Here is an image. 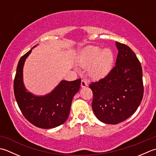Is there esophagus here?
<instances>
[{
  "label": "esophagus",
  "mask_w": 156,
  "mask_h": 156,
  "mask_svg": "<svg viewBox=\"0 0 156 156\" xmlns=\"http://www.w3.org/2000/svg\"><path fill=\"white\" fill-rule=\"evenodd\" d=\"M87 86H88L87 81L84 80H82V81H81V87L84 88V87H87Z\"/></svg>",
  "instance_id": "esophagus-1"
}]
</instances>
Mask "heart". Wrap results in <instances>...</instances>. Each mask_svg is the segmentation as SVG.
<instances>
[{
    "label": "heart",
    "instance_id": "obj_1",
    "mask_svg": "<svg viewBox=\"0 0 156 156\" xmlns=\"http://www.w3.org/2000/svg\"><path fill=\"white\" fill-rule=\"evenodd\" d=\"M114 53L109 48L88 47L82 52L79 64L83 68L89 66L88 74L93 80H99L109 74L114 63Z\"/></svg>",
    "mask_w": 156,
    "mask_h": 156
}]
</instances>
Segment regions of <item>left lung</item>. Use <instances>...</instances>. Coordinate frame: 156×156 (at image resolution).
I'll return each instance as SVG.
<instances>
[{
	"label": "left lung",
	"instance_id": "8db88e82",
	"mask_svg": "<svg viewBox=\"0 0 156 156\" xmlns=\"http://www.w3.org/2000/svg\"><path fill=\"white\" fill-rule=\"evenodd\" d=\"M118 54L115 66L109 74L92 82V103L94 115L102 122L116 124L135 113L143 96L141 63L132 49L115 42Z\"/></svg>",
	"mask_w": 156,
	"mask_h": 156
}]
</instances>
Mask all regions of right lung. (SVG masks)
I'll list each match as a JSON object with an SVG mask.
<instances>
[{"instance_id": "add662e5", "label": "right lung", "mask_w": 156, "mask_h": 156, "mask_svg": "<svg viewBox=\"0 0 156 156\" xmlns=\"http://www.w3.org/2000/svg\"><path fill=\"white\" fill-rule=\"evenodd\" d=\"M32 49L21 57L18 63L13 85L15 99L22 114L30 123L41 129H53L68 119L73 97L80 89L81 80H62L50 93L43 96L27 91L23 84V68Z\"/></svg>"}]
</instances>
